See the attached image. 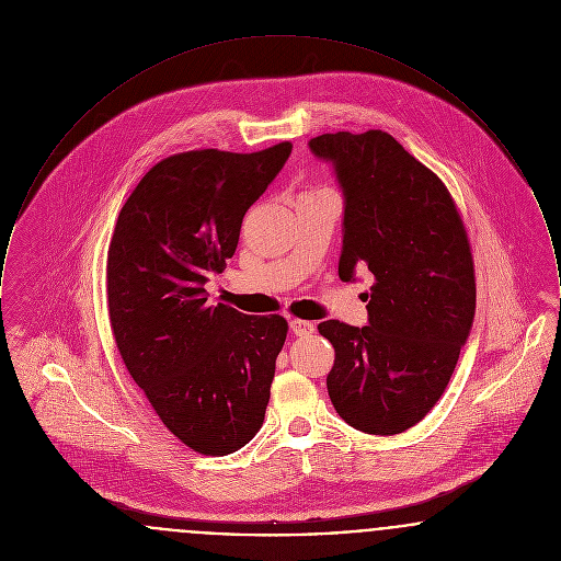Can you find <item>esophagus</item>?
Returning a JSON list of instances; mask_svg holds the SVG:
<instances>
[{"mask_svg": "<svg viewBox=\"0 0 561 561\" xmlns=\"http://www.w3.org/2000/svg\"><path fill=\"white\" fill-rule=\"evenodd\" d=\"M289 327H291V331H294V335H297V337H304V335H310V333H314V323H310V321H301V319H294L291 323H289Z\"/></svg>", "mask_w": 561, "mask_h": 561, "instance_id": "1", "label": "esophagus"}]
</instances>
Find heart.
Returning a JSON list of instances; mask_svg holds the SVG:
<instances>
[{"label": "heart", "mask_w": 561, "mask_h": 561, "mask_svg": "<svg viewBox=\"0 0 561 561\" xmlns=\"http://www.w3.org/2000/svg\"><path fill=\"white\" fill-rule=\"evenodd\" d=\"M319 192H324V190H319Z\"/></svg>", "instance_id": "heart-1"}]
</instances>
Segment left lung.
Here are the masks:
<instances>
[{
	"label": "left lung",
	"mask_w": 561,
	"mask_h": 561,
	"mask_svg": "<svg viewBox=\"0 0 561 561\" xmlns=\"http://www.w3.org/2000/svg\"><path fill=\"white\" fill-rule=\"evenodd\" d=\"M344 196L342 280L374 274L367 324H319L329 399L353 428L397 435L435 408L474 319L471 247L442 179L382 130L308 141Z\"/></svg>",
	"instance_id": "1"
}]
</instances>
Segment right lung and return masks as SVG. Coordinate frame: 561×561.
Wrapping results in <instances>:
<instances>
[{
  "label": "right lung",
  "instance_id": "right-lung-1",
  "mask_svg": "<svg viewBox=\"0 0 561 561\" xmlns=\"http://www.w3.org/2000/svg\"><path fill=\"white\" fill-rule=\"evenodd\" d=\"M289 153L285 141L171 156L133 190L110 242L107 308L122 360L164 426L198 454H232L264 424L287 321L208 306L205 283L234 255L244 213Z\"/></svg>",
  "mask_w": 561,
  "mask_h": 561
}]
</instances>
